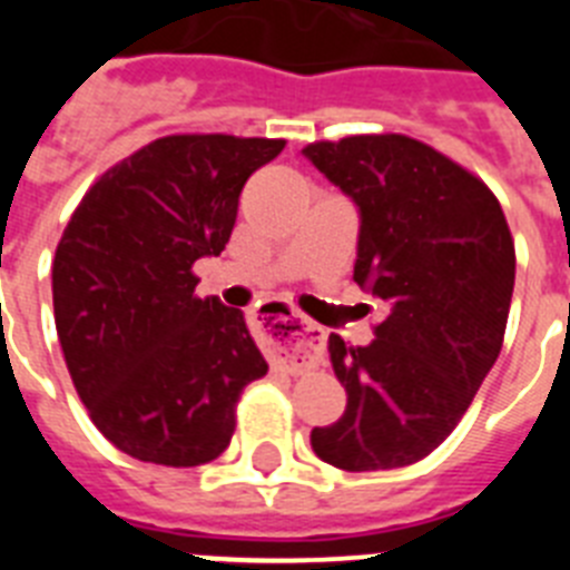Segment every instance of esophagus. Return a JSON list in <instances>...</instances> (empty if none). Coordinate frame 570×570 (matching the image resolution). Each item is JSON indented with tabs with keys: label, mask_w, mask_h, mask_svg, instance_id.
<instances>
[{
	"label": "esophagus",
	"mask_w": 570,
	"mask_h": 570,
	"mask_svg": "<svg viewBox=\"0 0 570 570\" xmlns=\"http://www.w3.org/2000/svg\"><path fill=\"white\" fill-rule=\"evenodd\" d=\"M259 331L274 345L282 365L288 367L291 374H302L320 360L325 331L308 316H299L294 308H288L285 302H265L262 305Z\"/></svg>",
	"instance_id": "34e87169"
}]
</instances>
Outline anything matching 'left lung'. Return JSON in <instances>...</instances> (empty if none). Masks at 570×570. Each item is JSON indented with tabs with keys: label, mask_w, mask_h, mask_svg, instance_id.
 <instances>
[{
	"label": "left lung",
	"mask_w": 570,
	"mask_h": 570,
	"mask_svg": "<svg viewBox=\"0 0 570 570\" xmlns=\"http://www.w3.org/2000/svg\"><path fill=\"white\" fill-rule=\"evenodd\" d=\"M360 208L354 282L382 302L371 345L331 334L345 414L314 428L342 471L420 462L456 428L502 351L517 254L480 176L402 134L302 148Z\"/></svg>",
	"instance_id": "left-lung-1"
}]
</instances>
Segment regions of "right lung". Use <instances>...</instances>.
<instances>
[{"instance_id":"obj_1","label":"right lung","mask_w":570,"mask_h":570,"mask_svg":"<svg viewBox=\"0 0 570 570\" xmlns=\"http://www.w3.org/2000/svg\"><path fill=\"white\" fill-rule=\"evenodd\" d=\"M285 139L174 134L105 170L53 256V320L90 420L134 460H216L245 385L268 362L239 308L199 296L194 262L219 256L248 176Z\"/></svg>"}]
</instances>
